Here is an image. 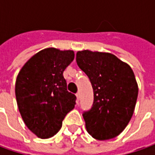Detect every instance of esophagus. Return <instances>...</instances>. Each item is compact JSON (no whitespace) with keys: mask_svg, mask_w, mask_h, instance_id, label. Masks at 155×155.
<instances>
[{"mask_svg":"<svg viewBox=\"0 0 155 155\" xmlns=\"http://www.w3.org/2000/svg\"><path fill=\"white\" fill-rule=\"evenodd\" d=\"M76 97H77V100H78V101H79V98H80V93L78 92L76 94Z\"/></svg>","mask_w":155,"mask_h":155,"instance_id":"34e87169","label":"esophagus"}]
</instances>
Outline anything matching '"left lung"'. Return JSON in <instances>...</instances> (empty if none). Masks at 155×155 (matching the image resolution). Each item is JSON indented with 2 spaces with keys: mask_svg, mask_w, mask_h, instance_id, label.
<instances>
[{
  "mask_svg": "<svg viewBox=\"0 0 155 155\" xmlns=\"http://www.w3.org/2000/svg\"><path fill=\"white\" fill-rule=\"evenodd\" d=\"M76 61L88 76L94 92L91 109L83 113L88 133L99 140L115 138L134 113L138 85L133 70L108 52L78 51Z\"/></svg>",
  "mask_w": 155,
  "mask_h": 155,
  "instance_id": "1",
  "label": "left lung"
}]
</instances>
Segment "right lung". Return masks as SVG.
<instances>
[{
	"label": "right lung",
	"mask_w": 155,
	"mask_h": 155,
	"mask_svg": "<svg viewBox=\"0 0 155 155\" xmlns=\"http://www.w3.org/2000/svg\"><path fill=\"white\" fill-rule=\"evenodd\" d=\"M74 59V51L46 48L33 55L16 78L15 96L27 127L41 139L52 137L76 104L67 91L63 72Z\"/></svg>",
	"instance_id": "add662e5"
}]
</instances>
